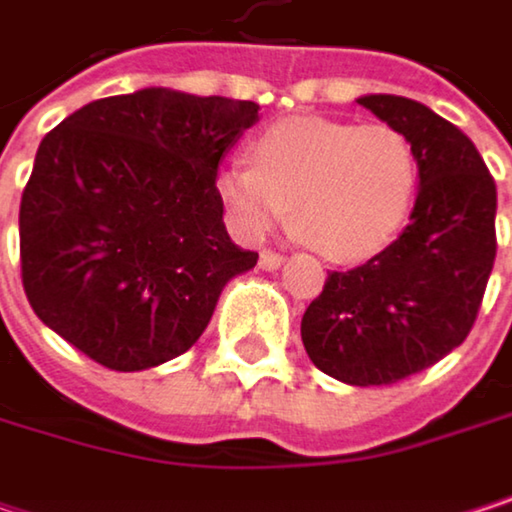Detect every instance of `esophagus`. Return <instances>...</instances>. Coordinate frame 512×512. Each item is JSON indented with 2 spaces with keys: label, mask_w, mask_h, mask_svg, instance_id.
I'll return each instance as SVG.
<instances>
[{
  "label": "esophagus",
  "mask_w": 512,
  "mask_h": 512,
  "mask_svg": "<svg viewBox=\"0 0 512 512\" xmlns=\"http://www.w3.org/2000/svg\"><path fill=\"white\" fill-rule=\"evenodd\" d=\"M281 263H284V255L269 252V249H263V252H260V266H263V269H278Z\"/></svg>",
  "instance_id": "esophagus-1"
}]
</instances>
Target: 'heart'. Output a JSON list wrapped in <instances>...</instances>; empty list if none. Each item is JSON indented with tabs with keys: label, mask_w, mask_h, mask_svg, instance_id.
<instances>
[{
	"label": "heart",
	"mask_w": 512,
	"mask_h": 512,
	"mask_svg": "<svg viewBox=\"0 0 512 512\" xmlns=\"http://www.w3.org/2000/svg\"><path fill=\"white\" fill-rule=\"evenodd\" d=\"M252 165L219 174L237 225L260 237L293 207V228L332 260L382 252L418 195V156L391 124L287 118L252 142Z\"/></svg>",
	"instance_id": "b5f03b06"
}]
</instances>
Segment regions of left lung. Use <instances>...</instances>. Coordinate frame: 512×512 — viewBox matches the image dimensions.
Here are the masks:
<instances>
[{"mask_svg": "<svg viewBox=\"0 0 512 512\" xmlns=\"http://www.w3.org/2000/svg\"><path fill=\"white\" fill-rule=\"evenodd\" d=\"M358 103L409 136L421 189L391 246L329 272L302 317V344L347 385H391L468 338L498 249L495 180L471 139L424 103L394 94Z\"/></svg>", "mask_w": 512, "mask_h": 512, "instance_id": "8db88e82", "label": "left lung"}]
</instances>
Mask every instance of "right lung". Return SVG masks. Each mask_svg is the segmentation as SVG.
<instances>
[{"mask_svg": "<svg viewBox=\"0 0 512 512\" xmlns=\"http://www.w3.org/2000/svg\"><path fill=\"white\" fill-rule=\"evenodd\" d=\"M257 103L171 88L103 97L38 148L20 201L35 314L109 370L186 353L257 252L231 243L216 174Z\"/></svg>", "mask_w": 512, "mask_h": 512, "instance_id": "add662e5", "label": "right lung"}]
</instances>
